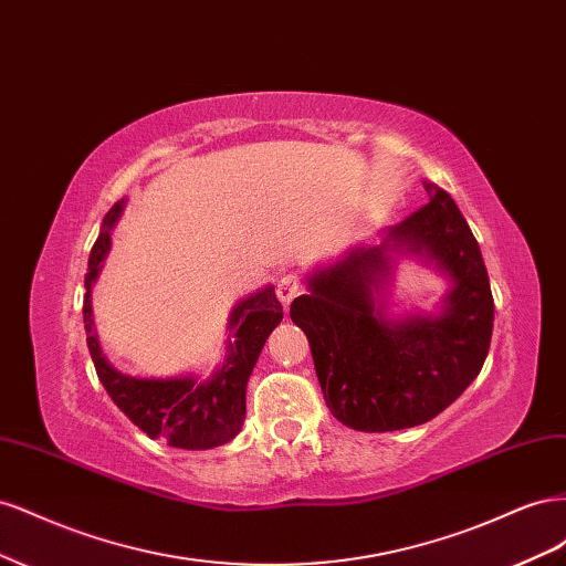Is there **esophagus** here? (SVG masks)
Listing matches in <instances>:
<instances>
[{
  "instance_id": "esophagus-1",
  "label": "esophagus",
  "mask_w": 566,
  "mask_h": 566,
  "mask_svg": "<svg viewBox=\"0 0 566 566\" xmlns=\"http://www.w3.org/2000/svg\"><path fill=\"white\" fill-rule=\"evenodd\" d=\"M302 287H304V283H302L300 273H285V276L276 285V295L283 304H290L302 293Z\"/></svg>"
}]
</instances>
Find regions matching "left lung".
<instances>
[{"mask_svg": "<svg viewBox=\"0 0 566 566\" xmlns=\"http://www.w3.org/2000/svg\"><path fill=\"white\" fill-rule=\"evenodd\" d=\"M420 210L389 229L385 243L358 248L310 279L290 304L310 339L325 403L358 432L416 427L451 406L482 370L493 333V295L482 252L453 198L434 184ZM387 249L427 253L454 287L439 317L397 324L375 307L369 283L388 270Z\"/></svg>", "mask_w": 566, "mask_h": 566, "instance_id": "left-lung-1", "label": "left lung"}]
</instances>
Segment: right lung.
Returning a JSON list of instances; mask_svg holds the SVG:
<instances>
[{"label": "right lung", "instance_id": "right-lung-1", "mask_svg": "<svg viewBox=\"0 0 566 566\" xmlns=\"http://www.w3.org/2000/svg\"><path fill=\"white\" fill-rule=\"evenodd\" d=\"M123 200H117L104 217L90 254V271L84 276V285H87L82 304L84 331H87V347L98 380L104 382L115 406L150 439H163L167 447L186 451L221 447L241 432L245 422V387L250 373L266 337L283 321V306L273 287H264L235 306L227 325L231 333L227 361L208 382H196L193 378L144 380L115 370L101 352L94 331L92 283L111 250V229L123 212Z\"/></svg>", "mask_w": 566, "mask_h": 566}]
</instances>
